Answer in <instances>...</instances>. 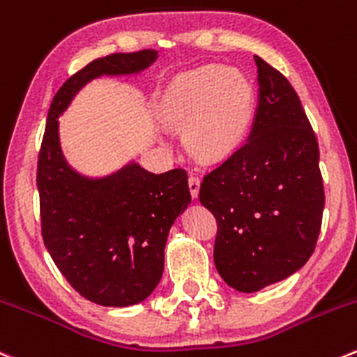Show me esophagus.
<instances>
[{
    "instance_id": "1",
    "label": "esophagus",
    "mask_w": 357,
    "mask_h": 357,
    "mask_svg": "<svg viewBox=\"0 0 357 357\" xmlns=\"http://www.w3.org/2000/svg\"><path fill=\"white\" fill-rule=\"evenodd\" d=\"M188 186H190V193H192V197L195 199V197L199 195V190H200V178H199V176L190 174Z\"/></svg>"
}]
</instances>
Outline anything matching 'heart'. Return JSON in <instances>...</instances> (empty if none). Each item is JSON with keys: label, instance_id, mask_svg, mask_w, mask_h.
Masks as SVG:
<instances>
[{"label": "heart", "instance_id": "obj_1", "mask_svg": "<svg viewBox=\"0 0 357 357\" xmlns=\"http://www.w3.org/2000/svg\"><path fill=\"white\" fill-rule=\"evenodd\" d=\"M165 123L185 127V144L200 160L228 157L242 143L252 115L244 76L218 66L179 75L158 102Z\"/></svg>", "mask_w": 357, "mask_h": 357}]
</instances>
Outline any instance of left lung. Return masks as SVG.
Masks as SVG:
<instances>
[{
	"label": "left lung",
	"instance_id": "1",
	"mask_svg": "<svg viewBox=\"0 0 357 357\" xmlns=\"http://www.w3.org/2000/svg\"><path fill=\"white\" fill-rule=\"evenodd\" d=\"M259 101L248 139L204 176L199 199L216 218L214 265L252 293L302 268L323 223L319 144L284 75L255 55Z\"/></svg>",
	"mask_w": 357,
	"mask_h": 357
}]
</instances>
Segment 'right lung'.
Instances as JSON below:
<instances>
[{"instance_id":"1","label":"right lung","mask_w":357,"mask_h":357,"mask_svg":"<svg viewBox=\"0 0 357 357\" xmlns=\"http://www.w3.org/2000/svg\"><path fill=\"white\" fill-rule=\"evenodd\" d=\"M157 57L146 48L96 59L62 83L48 109L36 171L41 237L66 281L98 305H134L157 288L169 228L192 200L188 174L130 164L105 179L79 178L62 158L57 116L96 76L141 71Z\"/></svg>"}]
</instances>
